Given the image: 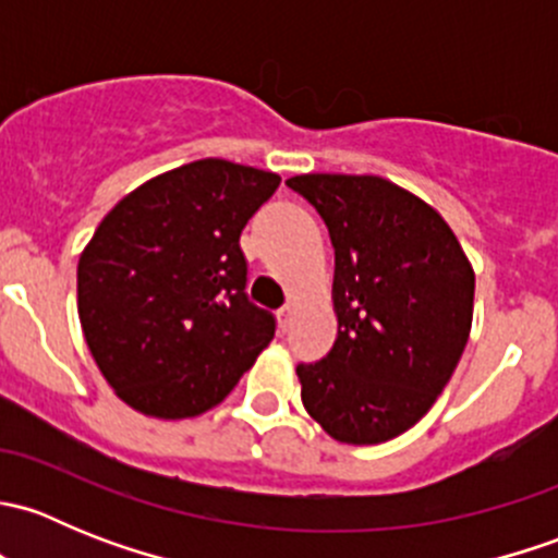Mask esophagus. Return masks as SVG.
Listing matches in <instances>:
<instances>
[{
  "mask_svg": "<svg viewBox=\"0 0 558 558\" xmlns=\"http://www.w3.org/2000/svg\"><path fill=\"white\" fill-rule=\"evenodd\" d=\"M291 318H294V307L291 305H283L278 311V324H280V331H286L291 326Z\"/></svg>",
  "mask_w": 558,
  "mask_h": 558,
  "instance_id": "obj_1",
  "label": "esophagus"
}]
</instances>
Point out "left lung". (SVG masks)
I'll use <instances>...</instances> for the list:
<instances>
[{
	"label": "left lung",
	"mask_w": 558,
	"mask_h": 558,
	"mask_svg": "<svg viewBox=\"0 0 558 558\" xmlns=\"http://www.w3.org/2000/svg\"><path fill=\"white\" fill-rule=\"evenodd\" d=\"M335 245L337 340L296 364L326 435L375 446L418 424L451 380L472 324L475 275L440 213L378 174L286 180Z\"/></svg>",
	"instance_id": "obj_1"
}]
</instances>
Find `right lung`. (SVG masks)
<instances>
[{"label":"right lung","mask_w":558,"mask_h":558,"mask_svg":"<svg viewBox=\"0 0 558 558\" xmlns=\"http://www.w3.org/2000/svg\"><path fill=\"white\" fill-rule=\"evenodd\" d=\"M280 178L202 159L105 216L77 264V315L105 380L134 410L191 418L221 402L275 337L247 300L240 234Z\"/></svg>","instance_id":"add662e5"}]
</instances>
